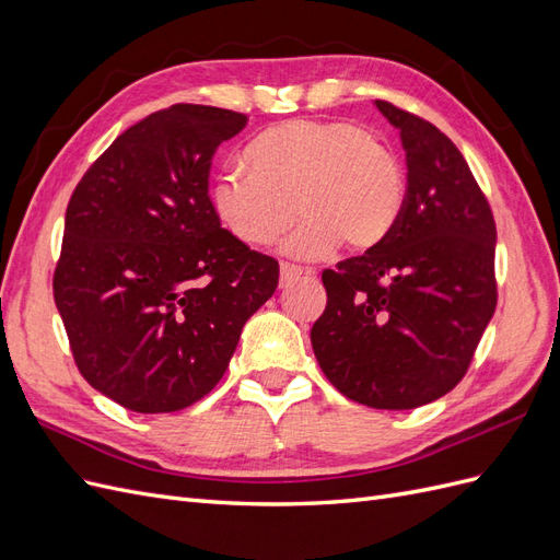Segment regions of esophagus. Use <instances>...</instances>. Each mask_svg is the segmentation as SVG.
<instances>
[{
	"mask_svg": "<svg viewBox=\"0 0 560 560\" xmlns=\"http://www.w3.org/2000/svg\"><path fill=\"white\" fill-rule=\"evenodd\" d=\"M313 273H315L313 268H301V266H296V264L282 261V264H280V284L292 282V280H296L299 276H313Z\"/></svg>",
	"mask_w": 560,
	"mask_h": 560,
	"instance_id": "obj_1",
	"label": "esophagus"
}]
</instances>
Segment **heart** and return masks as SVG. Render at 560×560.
I'll return each mask as SVG.
<instances>
[{"label": "heart", "instance_id": "1", "mask_svg": "<svg viewBox=\"0 0 560 560\" xmlns=\"http://www.w3.org/2000/svg\"><path fill=\"white\" fill-rule=\"evenodd\" d=\"M243 171L217 175L212 210L249 247L287 241L292 257L317 259L341 241L374 249L395 231L406 198L401 163L376 132L350 121L294 118L264 128L243 149Z\"/></svg>", "mask_w": 560, "mask_h": 560}]
</instances>
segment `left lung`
Here are the masks:
<instances>
[{
	"label": "left lung",
	"mask_w": 560,
	"mask_h": 560,
	"mask_svg": "<svg viewBox=\"0 0 560 560\" xmlns=\"http://www.w3.org/2000/svg\"><path fill=\"white\" fill-rule=\"evenodd\" d=\"M406 149V198L387 241L322 270L311 329L338 393L371 409L430 404L463 381L498 306L495 219L451 138L376 100Z\"/></svg>",
	"instance_id": "1"
}]
</instances>
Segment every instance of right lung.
Returning <instances> with one entry per match:
<instances>
[{"instance_id": "right-lung-1", "label": "right lung", "mask_w": 560, "mask_h": 560, "mask_svg": "<svg viewBox=\"0 0 560 560\" xmlns=\"http://www.w3.org/2000/svg\"><path fill=\"white\" fill-rule=\"evenodd\" d=\"M247 114L173 105L130 126L70 198L54 299L74 362L138 413H171L224 376L278 259L235 241L210 202L217 147Z\"/></svg>"}]
</instances>
